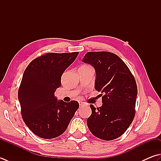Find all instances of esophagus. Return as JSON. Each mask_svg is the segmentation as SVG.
<instances>
[{
    "instance_id": "obj_1",
    "label": "esophagus",
    "mask_w": 161,
    "mask_h": 161,
    "mask_svg": "<svg viewBox=\"0 0 161 161\" xmlns=\"http://www.w3.org/2000/svg\"><path fill=\"white\" fill-rule=\"evenodd\" d=\"M78 103H79V105H80V106H82V105L83 104V102H79Z\"/></svg>"
}]
</instances>
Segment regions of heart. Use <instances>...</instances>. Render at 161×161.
Here are the masks:
<instances>
[{
  "mask_svg": "<svg viewBox=\"0 0 161 161\" xmlns=\"http://www.w3.org/2000/svg\"><path fill=\"white\" fill-rule=\"evenodd\" d=\"M82 67H91V66L89 65H83L82 66Z\"/></svg>",
  "mask_w": 161,
  "mask_h": 161,
  "instance_id": "1",
  "label": "heart"
}]
</instances>
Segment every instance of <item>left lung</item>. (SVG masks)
I'll list each match as a JSON object with an SVG mask.
<instances>
[{
  "instance_id": "8db88e82",
  "label": "left lung",
  "mask_w": 161,
  "mask_h": 161,
  "mask_svg": "<svg viewBox=\"0 0 161 161\" xmlns=\"http://www.w3.org/2000/svg\"><path fill=\"white\" fill-rule=\"evenodd\" d=\"M83 62L95 69V90L100 92L103 104L90 105L87 118L90 131L99 139L111 141L120 137L131 125L135 115L137 86L128 66L116 54L88 52Z\"/></svg>"
}]
</instances>
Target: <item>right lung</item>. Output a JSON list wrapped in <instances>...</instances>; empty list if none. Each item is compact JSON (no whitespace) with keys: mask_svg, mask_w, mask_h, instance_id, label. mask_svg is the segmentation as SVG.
<instances>
[{"mask_svg":"<svg viewBox=\"0 0 161 161\" xmlns=\"http://www.w3.org/2000/svg\"><path fill=\"white\" fill-rule=\"evenodd\" d=\"M78 53H45L32 60L24 72L18 90L21 114L38 137L53 139L63 134L79 107L77 101H57L54 97L62 74Z\"/></svg>","mask_w":161,"mask_h":161,"instance_id":"add662e5","label":"right lung"}]
</instances>
